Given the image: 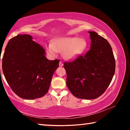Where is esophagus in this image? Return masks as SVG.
Masks as SVG:
<instances>
[{"label":"esophagus","mask_w":130,"mask_h":130,"mask_svg":"<svg viewBox=\"0 0 130 130\" xmlns=\"http://www.w3.org/2000/svg\"><path fill=\"white\" fill-rule=\"evenodd\" d=\"M63 65V63L61 62V61H60V62H59V66H60V67H62V66Z\"/></svg>","instance_id":"1"}]
</instances>
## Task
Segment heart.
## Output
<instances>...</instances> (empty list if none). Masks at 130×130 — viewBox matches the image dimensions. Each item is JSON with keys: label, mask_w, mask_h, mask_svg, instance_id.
Returning a JSON list of instances; mask_svg holds the SVG:
<instances>
[{"label": "heart", "mask_w": 130, "mask_h": 130, "mask_svg": "<svg viewBox=\"0 0 130 130\" xmlns=\"http://www.w3.org/2000/svg\"><path fill=\"white\" fill-rule=\"evenodd\" d=\"M88 47L86 39L76 37H58L53 41L52 43L46 45L48 54L54 57L57 52L62 53L63 58L68 61L76 60L85 52Z\"/></svg>", "instance_id": "1"}]
</instances>
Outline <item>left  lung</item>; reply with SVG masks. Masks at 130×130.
Here are the masks:
<instances>
[{"label":"left lung","mask_w":130,"mask_h":130,"mask_svg":"<svg viewBox=\"0 0 130 130\" xmlns=\"http://www.w3.org/2000/svg\"><path fill=\"white\" fill-rule=\"evenodd\" d=\"M88 32L91 49L84 56L64 63L68 89L76 98L87 100L102 95L115 71V58L108 42L96 32Z\"/></svg>","instance_id":"8db88e82"}]
</instances>
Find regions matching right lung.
<instances>
[{"instance_id":"1","label":"right lung","mask_w":130,"mask_h":130,"mask_svg":"<svg viewBox=\"0 0 130 130\" xmlns=\"http://www.w3.org/2000/svg\"><path fill=\"white\" fill-rule=\"evenodd\" d=\"M45 54V49L30 35H18L8 41L2 69L8 85L20 98L35 99L49 91L60 61L47 60Z\"/></svg>"}]
</instances>
